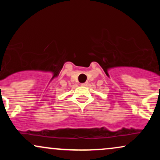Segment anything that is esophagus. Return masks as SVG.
Listing matches in <instances>:
<instances>
[{"instance_id": "esophagus-1", "label": "esophagus", "mask_w": 160, "mask_h": 160, "mask_svg": "<svg viewBox=\"0 0 160 160\" xmlns=\"http://www.w3.org/2000/svg\"><path fill=\"white\" fill-rule=\"evenodd\" d=\"M86 85H87V83H86V82H84V83H81V86H86Z\"/></svg>"}]
</instances>
